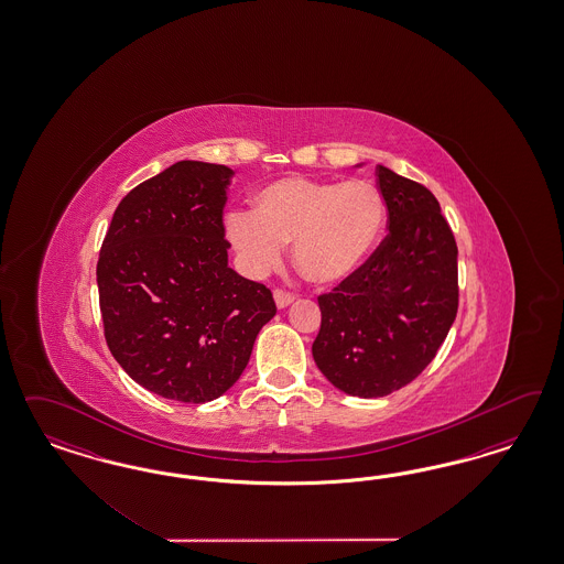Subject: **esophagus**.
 <instances>
[{"mask_svg": "<svg viewBox=\"0 0 564 564\" xmlns=\"http://www.w3.org/2000/svg\"><path fill=\"white\" fill-rule=\"evenodd\" d=\"M293 300H295V297H293V293H288V291L283 290H274V304H276L279 310L290 306Z\"/></svg>", "mask_w": 564, "mask_h": 564, "instance_id": "34e87169", "label": "esophagus"}]
</instances>
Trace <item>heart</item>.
Masks as SVG:
<instances>
[{"label":"heart","instance_id":"b5f03b06","mask_svg":"<svg viewBox=\"0 0 564 564\" xmlns=\"http://www.w3.org/2000/svg\"><path fill=\"white\" fill-rule=\"evenodd\" d=\"M387 223V205L368 182L279 177L252 196V213L227 219V239L246 271L269 273L293 241V260L314 285H337L372 257Z\"/></svg>","mask_w":564,"mask_h":564}]
</instances>
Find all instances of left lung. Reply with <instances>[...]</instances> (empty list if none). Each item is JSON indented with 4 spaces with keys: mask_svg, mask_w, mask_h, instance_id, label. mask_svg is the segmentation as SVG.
Here are the masks:
<instances>
[{
    "mask_svg": "<svg viewBox=\"0 0 564 564\" xmlns=\"http://www.w3.org/2000/svg\"><path fill=\"white\" fill-rule=\"evenodd\" d=\"M358 163L356 167H361ZM389 236L358 273L318 297L312 356L345 394L394 393L434 359L457 316V243L430 189L378 165Z\"/></svg>",
    "mask_w": 564,
    "mask_h": 564,
    "instance_id": "8db88e82",
    "label": "left lung"
}]
</instances>
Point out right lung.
<instances>
[{"label":"right lung","mask_w":564,"mask_h":564,"mask_svg":"<svg viewBox=\"0 0 564 564\" xmlns=\"http://www.w3.org/2000/svg\"><path fill=\"white\" fill-rule=\"evenodd\" d=\"M234 171L177 161L123 196L97 262L109 351L140 387L182 403L227 393L273 293L229 267L223 206Z\"/></svg>","instance_id":"1"}]
</instances>
